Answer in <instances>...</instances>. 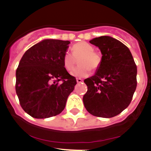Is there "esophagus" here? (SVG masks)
<instances>
[{"label":"esophagus","instance_id":"34e87169","mask_svg":"<svg viewBox=\"0 0 151 151\" xmlns=\"http://www.w3.org/2000/svg\"><path fill=\"white\" fill-rule=\"evenodd\" d=\"M76 82H78V83H81V82H83V80L82 79V78H76Z\"/></svg>","mask_w":151,"mask_h":151}]
</instances>
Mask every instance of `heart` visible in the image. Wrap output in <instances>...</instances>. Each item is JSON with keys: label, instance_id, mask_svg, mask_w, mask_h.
Here are the masks:
<instances>
[{"label": "heart", "instance_id": "heart-1", "mask_svg": "<svg viewBox=\"0 0 151 151\" xmlns=\"http://www.w3.org/2000/svg\"><path fill=\"white\" fill-rule=\"evenodd\" d=\"M71 50L72 54L66 52L63 57V65L66 71L71 72L78 60L79 66L71 73L73 76L86 77L90 75L91 69L95 71L101 66L102 60L101 55L94 51V47L92 45L81 41L73 45Z\"/></svg>", "mask_w": 151, "mask_h": 151}]
</instances>
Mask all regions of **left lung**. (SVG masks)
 I'll return each mask as SVG.
<instances>
[{"label": "left lung", "mask_w": 151, "mask_h": 151, "mask_svg": "<svg viewBox=\"0 0 151 151\" xmlns=\"http://www.w3.org/2000/svg\"><path fill=\"white\" fill-rule=\"evenodd\" d=\"M98 47L102 60L96 74L85 79L88 91L83 97L86 110L94 116L111 118L130 104L137 87V66L124 44L109 36L90 41Z\"/></svg>", "instance_id": "left-lung-1"}]
</instances>
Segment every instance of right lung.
<instances>
[{
	"label": "right lung",
	"instance_id": "right-lung-1",
	"mask_svg": "<svg viewBox=\"0 0 151 151\" xmlns=\"http://www.w3.org/2000/svg\"><path fill=\"white\" fill-rule=\"evenodd\" d=\"M70 41L43 40L23 54L16 72L19 104L31 116H55L64 110L76 79L63 65Z\"/></svg>",
	"mask_w": 151,
	"mask_h": 151
}]
</instances>
